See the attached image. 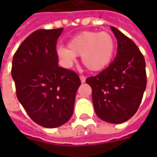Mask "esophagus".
Here are the masks:
<instances>
[{"mask_svg":"<svg viewBox=\"0 0 157 157\" xmlns=\"http://www.w3.org/2000/svg\"><path fill=\"white\" fill-rule=\"evenodd\" d=\"M79 78H80V80H81V83H85V82H86V77H85V76H80V77H79Z\"/></svg>","mask_w":157,"mask_h":157,"instance_id":"obj_1","label":"esophagus"}]
</instances>
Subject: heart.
Listing matches in <instances>:
<instances>
[{
    "instance_id": "heart-1",
    "label": "heart",
    "mask_w": 157,
    "mask_h": 157,
    "mask_svg": "<svg viewBox=\"0 0 157 157\" xmlns=\"http://www.w3.org/2000/svg\"><path fill=\"white\" fill-rule=\"evenodd\" d=\"M115 52V40L108 32L84 31L73 36L68 48L60 46L57 53L62 63L70 67L81 57L83 65L90 71H100L111 63Z\"/></svg>"
}]
</instances>
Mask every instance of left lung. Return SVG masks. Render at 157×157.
<instances>
[{"label": "left lung", "mask_w": 157, "mask_h": 157, "mask_svg": "<svg viewBox=\"0 0 157 157\" xmlns=\"http://www.w3.org/2000/svg\"><path fill=\"white\" fill-rule=\"evenodd\" d=\"M117 54L109 66L86 78L93 90L92 99L98 117L106 122L127 121L139 108L146 89V64L136 44L116 28Z\"/></svg>", "instance_id": "8db88e82"}]
</instances>
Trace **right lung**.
Returning a JSON list of instances; mask_svg holds the SVG:
<instances>
[{"label": "right lung", "instance_id": "1", "mask_svg": "<svg viewBox=\"0 0 157 157\" xmlns=\"http://www.w3.org/2000/svg\"><path fill=\"white\" fill-rule=\"evenodd\" d=\"M62 31L63 28L34 31L19 46L12 62L19 102L33 121L49 128L69 121L81 85L75 71L58 66L56 44Z\"/></svg>", "mask_w": 157, "mask_h": 157}]
</instances>
